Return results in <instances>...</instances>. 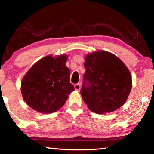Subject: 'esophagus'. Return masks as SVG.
<instances>
[{
	"label": "esophagus",
	"instance_id": "34e87169",
	"mask_svg": "<svg viewBox=\"0 0 154 154\" xmlns=\"http://www.w3.org/2000/svg\"><path fill=\"white\" fill-rule=\"evenodd\" d=\"M75 89L76 90H79L81 89V85L80 83H77V84L75 85Z\"/></svg>",
	"mask_w": 154,
	"mask_h": 154
}]
</instances>
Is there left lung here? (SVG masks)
Returning <instances> with one entry per match:
<instances>
[{
	"mask_svg": "<svg viewBox=\"0 0 154 154\" xmlns=\"http://www.w3.org/2000/svg\"><path fill=\"white\" fill-rule=\"evenodd\" d=\"M81 94L88 109L103 114L119 109L132 88L131 74L120 59L105 51L88 54Z\"/></svg>",
	"mask_w": 154,
	"mask_h": 154,
	"instance_id": "obj_1",
	"label": "left lung"
}]
</instances>
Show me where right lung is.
Instances as JSON below:
<instances>
[{
	"instance_id": "right-lung-1",
	"label": "right lung",
	"mask_w": 154,
	"mask_h": 154,
	"mask_svg": "<svg viewBox=\"0 0 154 154\" xmlns=\"http://www.w3.org/2000/svg\"><path fill=\"white\" fill-rule=\"evenodd\" d=\"M67 56L44 57L25 75L21 91L25 102L42 113H51L60 109L75 90L70 83V70L66 66Z\"/></svg>"
}]
</instances>
